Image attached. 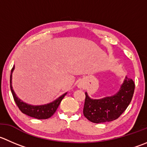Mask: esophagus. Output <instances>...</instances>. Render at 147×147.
<instances>
[{
	"mask_svg": "<svg viewBox=\"0 0 147 147\" xmlns=\"http://www.w3.org/2000/svg\"><path fill=\"white\" fill-rule=\"evenodd\" d=\"M80 87H81V85H80Z\"/></svg>",
	"mask_w": 147,
	"mask_h": 147,
	"instance_id": "1",
	"label": "esophagus"
}]
</instances>
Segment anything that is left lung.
<instances>
[{
	"label": "left lung",
	"mask_w": 147,
	"mask_h": 147,
	"mask_svg": "<svg viewBox=\"0 0 147 147\" xmlns=\"http://www.w3.org/2000/svg\"><path fill=\"white\" fill-rule=\"evenodd\" d=\"M134 89L133 80L126 77L119 91L113 96L92 99L85 92L84 116L90 121L95 123L116 120L130 104Z\"/></svg>",
	"instance_id": "1"
}]
</instances>
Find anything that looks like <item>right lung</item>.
<instances>
[{
    "label": "right lung",
    "mask_w": 147,
    "mask_h": 147,
    "mask_svg": "<svg viewBox=\"0 0 147 147\" xmlns=\"http://www.w3.org/2000/svg\"><path fill=\"white\" fill-rule=\"evenodd\" d=\"M14 69V67H13L12 69H11V76H10V87H11V90L12 92L13 97L15 100L17 106L20 109L21 112L24 114L27 115L31 117L35 118L37 119H47L50 118L55 111L57 109L58 106L60 104L61 101L63 99L64 97L67 94L65 93L62 95H61L59 98L54 100L53 102H50V103L46 104V105H28V104L26 103V102H23L22 100L19 99L18 97L16 96V93L14 92L13 90L12 85H11V80H12V73Z\"/></svg>",
    "instance_id": "right-lung-1"
}]
</instances>
